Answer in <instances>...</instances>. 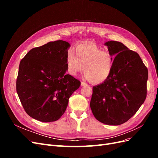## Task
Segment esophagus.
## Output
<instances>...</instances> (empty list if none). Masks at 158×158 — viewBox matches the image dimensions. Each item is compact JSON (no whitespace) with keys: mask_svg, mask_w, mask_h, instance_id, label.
<instances>
[{"mask_svg":"<svg viewBox=\"0 0 158 158\" xmlns=\"http://www.w3.org/2000/svg\"><path fill=\"white\" fill-rule=\"evenodd\" d=\"M86 85H88V84L86 83H85L84 82H81V86H86Z\"/></svg>","mask_w":158,"mask_h":158,"instance_id":"esophagus-1","label":"esophagus"}]
</instances>
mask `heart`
<instances>
[{
	"instance_id": "b5f03b06",
	"label": "heart",
	"mask_w": 158,
	"mask_h": 158,
	"mask_svg": "<svg viewBox=\"0 0 158 158\" xmlns=\"http://www.w3.org/2000/svg\"><path fill=\"white\" fill-rule=\"evenodd\" d=\"M114 56L103 51L96 44L85 42L69 50L66 58V70L69 74L76 76L84 69V77L94 84L105 82L111 74Z\"/></svg>"
}]
</instances>
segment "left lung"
I'll return each mask as SVG.
<instances>
[{
  "mask_svg": "<svg viewBox=\"0 0 158 158\" xmlns=\"http://www.w3.org/2000/svg\"><path fill=\"white\" fill-rule=\"evenodd\" d=\"M105 45L115 56L113 69L105 82L93 87L90 107L99 122L120 125L144 102L148 72L139 55L122 43L110 41Z\"/></svg>",
  "mask_w": 158,
  "mask_h": 158,
  "instance_id": "8db88e82",
  "label": "left lung"
}]
</instances>
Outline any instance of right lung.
Wrapping results in <instances>:
<instances>
[{
	"mask_svg": "<svg viewBox=\"0 0 158 158\" xmlns=\"http://www.w3.org/2000/svg\"><path fill=\"white\" fill-rule=\"evenodd\" d=\"M69 43L58 40L31 49L20 61L16 92L28 115L41 122L57 121L80 82L66 74Z\"/></svg>",
	"mask_w": 158,
	"mask_h": 158,
	"instance_id": "1",
	"label": "right lung"
}]
</instances>
